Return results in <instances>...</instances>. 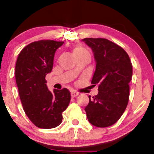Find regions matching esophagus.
Wrapping results in <instances>:
<instances>
[{
  "mask_svg": "<svg viewBox=\"0 0 154 154\" xmlns=\"http://www.w3.org/2000/svg\"><path fill=\"white\" fill-rule=\"evenodd\" d=\"M71 97H76V96L78 95L79 93H78V92H77V91H71Z\"/></svg>",
  "mask_w": 154,
  "mask_h": 154,
  "instance_id": "esophagus-1",
  "label": "esophagus"
}]
</instances>
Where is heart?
<instances>
[{
  "label": "heart",
  "instance_id": "heart-1",
  "mask_svg": "<svg viewBox=\"0 0 154 154\" xmlns=\"http://www.w3.org/2000/svg\"><path fill=\"white\" fill-rule=\"evenodd\" d=\"M79 50H85V49H83V48H76L74 51H79Z\"/></svg>",
  "mask_w": 154,
  "mask_h": 154
}]
</instances>
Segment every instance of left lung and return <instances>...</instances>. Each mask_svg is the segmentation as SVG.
I'll return each instance as SVG.
<instances>
[{"mask_svg":"<svg viewBox=\"0 0 154 154\" xmlns=\"http://www.w3.org/2000/svg\"><path fill=\"white\" fill-rule=\"evenodd\" d=\"M82 41L94 54L96 68L91 83L98 85V94L92 98L88 96L87 119L95 127H109L120 119L128 103L131 62L125 50L109 40L86 38Z\"/></svg>","mask_w":154,"mask_h":154,"instance_id":"obj_1","label":"left lung"}]
</instances>
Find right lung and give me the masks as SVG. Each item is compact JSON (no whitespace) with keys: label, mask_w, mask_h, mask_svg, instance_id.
<instances>
[{"label":"right lung","mask_w":154,"mask_h":154,"mask_svg":"<svg viewBox=\"0 0 154 154\" xmlns=\"http://www.w3.org/2000/svg\"><path fill=\"white\" fill-rule=\"evenodd\" d=\"M64 42L41 40L22 49L15 65V80L23 109L36 127L51 129L63 120L62 112L71 100L67 88L54 89L47 86L45 76L51 72L55 52Z\"/></svg>","instance_id":"obj_1"}]
</instances>
